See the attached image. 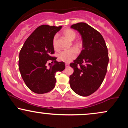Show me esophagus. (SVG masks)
I'll return each instance as SVG.
<instances>
[{
    "label": "esophagus",
    "instance_id": "1",
    "mask_svg": "<svg viewBox=\"0 0 128 128\" xmlns=\"http://www.w3.org/2000/svg\"><path fill=\"white\" fill-rule=\"evenodd\" d=\"M69 66V64H68V63H66V67H68Z\"/></svg>",
    "mask_w": 128,
    "mask_h": 128
}]
</instances>
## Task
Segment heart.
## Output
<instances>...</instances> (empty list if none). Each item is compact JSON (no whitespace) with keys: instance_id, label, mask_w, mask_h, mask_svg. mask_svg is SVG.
I'll list each match as a JSON object with an SVG mask.
<instances>
[{"instance_id":"1","label":"heart","mask_w":128,"mask_h":128,"mask_svg":"<svg viewBox=\"0 0 128 128\" xmlns=\"http://www.w3.org/2000/svg\"><path fill=\"white\" fill-rule=\"evenodd\" d=\"M63 34L66 36L67 38H68L69 40L73 41V40L76 37V33L74 30H72L70 29H67L63 31ZM57 38H58V36H54V38H53V47L55 50H57L58 49V42H57ZM79 44L78 43L76 44V47L79 48ZM76 55H77V52L76 50L74 49H69V50H62L58 54V59L60 61H63L64 62H69L71 61H72L73 59L76 58Z\"/></svg>"}]
</instances>
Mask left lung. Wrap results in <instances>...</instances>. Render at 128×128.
Segmentation results:
<instances>
[{
	"label": "left lung",
	"instance_id": "left-lung-1",
	"mask_svg": "<svg viewBox=\"0 0 128 128\" xmlns=\"http://www.w3.org/2000/svg\"><path fill=\"white\" fill-rule=\"evenodd\" d=\"M81 36L82 50L70 64L74 70L70 76V86L74 92L88 96L102 84L107 72L109 58L108 49L102 35L85 23L71 26Z\"/></svg>",
	"mask_w": 128,
	"mask_h": 128
}]
</instances>
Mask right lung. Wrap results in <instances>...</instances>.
<instances>
[{
	"instance_id": "obj_1",
	"label": "right lung",
	"mask_w": 128,
	"mask_h": 128,
	"mask_svg": "<svg viewBox=\"0 0 128 128\" xmlns=\"http://www.w3.org/2000/svg\"><path fill=\"white\" fill-rule=\"evenodd\" d=\"M62 26L42 25L28 38L19 54L18 66L22 79L32 92L43 94L50 92L56 82L55 74L65 69V63L58 62L54 54L53 38ZM55 62L49 69L47 62Z\"/></svg>"
}]
</instances>
